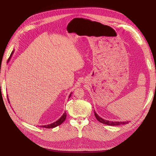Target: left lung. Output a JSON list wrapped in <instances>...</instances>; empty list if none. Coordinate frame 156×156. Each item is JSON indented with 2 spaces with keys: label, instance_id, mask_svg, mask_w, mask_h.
Listing matches in <instances>:
<instances>
[{
  "label": "left lung",
  "instance_id": "obj_1",
  "mask_svg": "<svg viewBox=\"0 0 156 156\" xmlns=\"http://www.w3.org/2000/svg\"><path fill=\"white\" fill-rule=\"evenodd\" d=\"M94 115H95V117L96 119H97V120L102 122V123L105 124V125H111V126H115V125H124V124H127L129 123L128 121H125V122H118V121H109L107 120H105V119H103L102 118H101V117H99V116L97 115V113H96V112L94 111Z\"/></svg>",
  "mask_w": 156,
  "mask_h": 156
}]
</instances>
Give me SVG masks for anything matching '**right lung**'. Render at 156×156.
<instances>
[{
  "label": "right lung",
  "mask_w": 156,
  "mask_h": 156,
  "mask_svg": "<svg viewBox=\"0 0 156 156\" xmlns=\"http://www.w3.org/2000/svg\"><path fill=\"white\" fill-rule=\"evenodd\" d=\"M13 52H14V50H13V51H12L11 54V55H10V57H9V59H8V61H9L10 59H11V56H12V54H13ZM71 94H72V93H70V94L69 95V98H70ZM8 100H9V98H8ZM66 115H66V112H64V113L62 115V117H61L60 118H59L58 121H56L55 122H53V123L49 124V125H41V126H39V127H44V128H48V129L54 128V127H57V126H58V125H60L62 123V122L66 120Z\"/></svg>",
  "instance_id": "obj_1"
}]
</instances>
